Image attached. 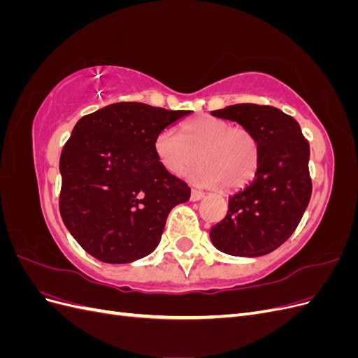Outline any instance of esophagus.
Masks as SVG:
<instances>
[{
	"instance_id": "obj_1",
	"label": "esophagus",
	"mask_w": 358,
	"mask_h": 358,
	"mask_svg": "<svg viewBox=\"0 0 358 358\" xmlns=\"http://www.w3.org/2000/svg\"><path fill=\"white\" fill-rule=\"evenodd\" d=\"M204 197V192H201V191H199V189H192L191 191V200L192 201H199V200H201Z\"/></svg>"
}]
</instances>
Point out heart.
I'll list each match as a JSON object with an SVG mask.
<instances>
[{
  "label": "heart",
  "instance_id": "b5f03b06",
  "mask_svg": "<svg viewBox=\"0 0 358 358\" xmlns=\"http://www.w3.org/2000/svg\"><path fill=\"white\" fill-rule=\"evenodd\" d=\"M180 136L166 128L155 138L157 157L171 175L180 176L200 162L189 176L200 187L239 189L255 178L259 145L249 128L203 115L183 124Z\"/></svg>",
  "mask_w": 358,
  "mask_h": 358
}]
</instances>
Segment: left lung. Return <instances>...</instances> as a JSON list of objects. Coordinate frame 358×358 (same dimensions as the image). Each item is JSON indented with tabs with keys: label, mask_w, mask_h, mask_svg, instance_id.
Returning a JSON list of instances; mask_svg holds the SVG:
<instances>
[{
	"label": "left lung",
	"mask_w": 358,
	"mask_h": 358,
	"mask_svg": "<svg viewBox=\"0 0 358 358\" xmlns=\"http://www.w3.org/2000/svg\"><path fill=\"white\" fill-rule=\"evenodd\" d=\"M212 115L251 129L259 145V167L254 180L229 199L210 241L234 257L266 255L294 233L309 204V143L296 119L272 106L243 103Z\"/></svg>",
	"instance_id": "8db88e82"
}]
</instances>
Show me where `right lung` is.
I'll return each mask as SVG.
<instances>
[{"label": "right lung", "mask_w": 358, "mask_h": 358, "mask_svg": "<svg viewBox=\"0 0 358 358\" xmlns=\"http://www.w3.org/2000/svg\"><path fill=\"white\" fill-rule=\"evenodd\" d=\"M115 103L80 117L59 158L61 218L86 252L110 264L150 254L191 189L155 152L157 136L189 115Z\"/></svg>", "instance_id": "obj_1"}]
</instances>
